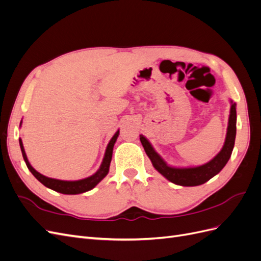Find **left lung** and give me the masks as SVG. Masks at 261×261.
Segmentation results:
<instances>
[{
  "label": "left lung",
  "mask_w": 261,
  "mask_h": 261,
  "mask_svg": "<svg viewBox=\"0 0 261 261\" xmlns=\"http://www.w3.org/2000/svg\"><path fill=\"white\" fill-rule=\"evenodd\" d=\"M235 107L236 105L232 103L230 118H228L226 138L222 150H221L211 161L203 165H200V167L186 169H176L169 167V165L161 159V156L154 151L149 141L144 136H140L141 145H143L147 155L149 156V159L151 160L155 170L158 172H160L165 178H168L172 183L180 186H198L206 183L210 178L217 175L227 163L234 148L236 136Z\"/></svg>",
  "instance_id": "8db88e82"
}]
</instances>
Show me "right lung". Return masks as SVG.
I'll return each instance as SVG.
<instances>
[{
    "instance_id": "1",
    "label": "right lung",
    "mask_w": 261,
    "mask_h": 261,
    "mask_svg": "<svg viewBox=\"0 0 261 261\" xmlns=\"http://www.w3.org/2000/svg\"><path fill=\"white\" fill-rule=\"evenodd\" d=\"M118 134L120 132H116L115 135L112 137V139L110 140V143L107 147V151L103 158V161H102L101 167L99 169V171L96 173V174H93L90 177H87L81 180H73V181H69V180H60V179H54V178H50V177H46L40 173L37 172L33 167H31L28 159H27V155L25 153V149H23L22 143H21V139H19V145H20V149H21V153L23 156V160L26 162L27 168L29 169V171L33 173V175L39 180L41 181V183L46 186L48 188L53 189V191L61 193V194H66V195H76V194H82L85 192H88L90 189H92L94 186H96L99 181L103 178L109 172V168H110V163H111V159H112V152H113V147L115 141L118 137Z\"/></svg>"
}]
</instances>
